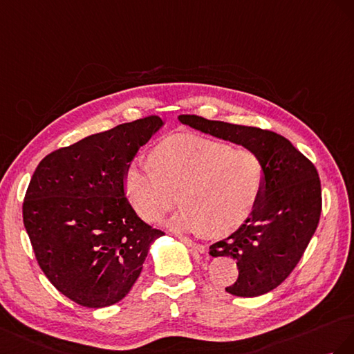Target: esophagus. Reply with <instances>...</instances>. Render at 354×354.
<instances>
[{
    "label": "esophagus",
    "instance_id": "esophagus-1",
    "mask_svg": "<svg viewBox=\"0 0 354 354\" xmlns=\"http://www.w3.org/2000/svg\"><path fill=\"white\" fill-rule=\"evenodd\" d=\"M179 240L183 241V243H185L188 248L193 249L194 252H197V254H205V252H206V246L200 245V243H196V241H193V240L188 239V237H183V236H179Z\"/></svg>",
    "mask_w": 354,
    "mask_h": 354
}]
</instances>
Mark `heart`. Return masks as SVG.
<instances>
[{
	"instance_id": "1",
	"label": "heart",
	"mask_w": 354,
	"mask_h": 354,
	"mask_svg": "<svg viewBox=\"0 0 354 354\" xmlns=\"http://www.w3.org/2000/svg\"><path fill=\"white\" fill-rule=\"evenodd\" d=\"M266 169L249 148L198 135H175L158 144L149 161L124 170V191L136 214L157 221L175 201L171 228L225 236L254 214L264 189Z\"/></svg>"
}]
</instances>
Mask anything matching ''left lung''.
Here are the masks:
<instances>
[{"label": "left lung", "mask_w": 354, "mask_h": 354, "mask_svg": "<svg viewBox=\"0 0 354 354\" xmlns=\"http://www.w3.org/2000/svg\"><path fill=\"white\" fill-rule=\"evenodd\" d=\"M178 120L200 132L249 148L266 169L254 214L209 254L236 259L239 277L225 288L236 297H259L277 288L297 267L317 228L322 212L319 174L289 140L270 130L230 124L198 115Z\"/></svg>", "instance_id": "1"}]
</instances>
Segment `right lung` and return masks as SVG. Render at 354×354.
<instances>
[{
    "label": "right lung",
    "instance_id": "1",
    "mask_svg": "<svg viewBox=\"0 0 354 354\" xmlns=\"http://www.w3.org/2000/svg\"><path fill=\"white\" fill-rule=\"evenodd\" d=\"M165 123L149 115L46 156L24 201V224L38 266L77 304L102 308L123 299L149 246L163 236L130 205L124 170Z\"/></svg>",
    "mask_w": 354,
    "mask_h": 354
}]
</instances>
